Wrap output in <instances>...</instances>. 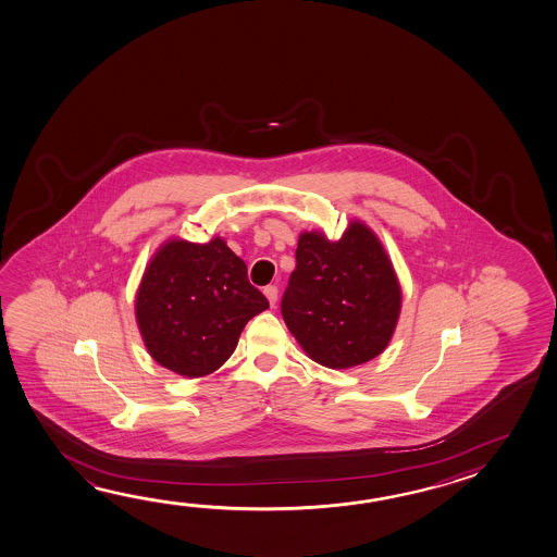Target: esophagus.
<instances>
[{
	"instance_id": "1",
	"label": "esophagus",
	"mask_w": 557,
	"mask_h": 557,
	"mask_svg": "<svg viewBox=\"0 0 557 557\" xmlns=\"http://www.w3.org/2000/svg\"><path fill=\"white\" fill-rule=\"evenodd\" d=\"M264 295L268 297L270 305L274 307L275 301H277V287H275V285H268V287L264 289Z\"/></svg>"
}]
</instances>
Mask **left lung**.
Listing matches in <instances>:
<instances>
[{
  "label": "left lung",
  "mask_w": 557,
  "mask_h": 557,
  "mask_svg": "<svg viewBox=\"0 0 557 557\" xmlns=\"http://www.w3.org/2000/svg\"><path fill=\"white\" fill-rule=\"evenodd\" d=\"M295 258L282 314L305 354L331 370L380 356L399 321L403 292L377 235L358 219L338 240L302 231Z\"/></svg>",
  "instance_id": "obj_1"
}]
</instances>
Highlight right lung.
Returning a JSON list of instances; mask_svg holds the SVG:
<instances>
[{"instance_id": "1", "label": "right lung", "mask_w": 557, "mask_h": 557, "mask_svg": "<svg viewBox=\"0 0 557 557\" xmlns=\"http://www.w3.org/2000/svg\"><path fill=\"white\" fill-rule=\"evenodd\" d=\"M270 302L221 236L206 245L170 238L150 258L135 297L138 331L152 360L184 377L219 370L246 322Z\"/></svg>"}]
</instances>
